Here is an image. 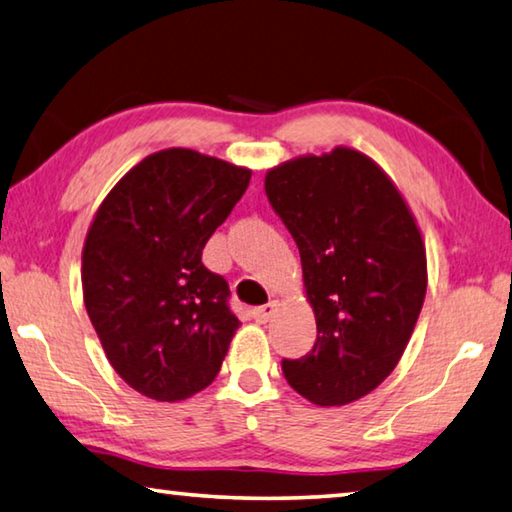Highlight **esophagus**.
<instances>
[{"instance_id": "obj_1", "label": "esophagus", "mask_w": 512, "mask_h": 512, "mask_svg": "<svg viewBox=\"0 0 512 512\" xmlns=\"http://www.w3.org/2000/svg\"><path fill=\"white\" fill-rule=\"evenodd\" d=\"M277 311V302H268V305H262V307H255L250 314H253V318L257 320V323H268L275 316Z\"/></svg>"}]
</instances>
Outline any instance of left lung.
<instances>
[{
	"label": "left lung",
	"mask_w": 512,
	"mask_h": 512,
	"mask_svg": "<svg viewBox=\"0 0 512 512\" xmlns=\"http://www.w3.org/2000/svg\"><path fill=\"white\" fill-rule=\"evenodd\" d=\"M268 203L300 250L316 343L284 359L293 391L343 406L391 375L427 293V253L402 194L368 155L336 146L266 173Z\"/></svg>",
	"instance_id": "1"
}]
</instances>
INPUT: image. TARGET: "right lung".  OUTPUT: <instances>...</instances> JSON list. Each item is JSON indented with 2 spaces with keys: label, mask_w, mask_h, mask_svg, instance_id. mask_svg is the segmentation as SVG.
<instances>
[{
  "label": "right lung",
  "mask_w": 512,
  "mask_h": 512,
  "mask_svg": "<svg viewBox=\"0 0 512 512\" xmlns=\"http://www.w3.org/2000/svg\"><path fill=\"white\" fill-rule=\"evenodd\" d=\"M250 183V169L192 149L144 158L103 198L83 246V300L117 375L178 402L219 375L241 325L203 248Z\"/></svg>",
  "instance_id": "add662e5"
}]
</instances>
